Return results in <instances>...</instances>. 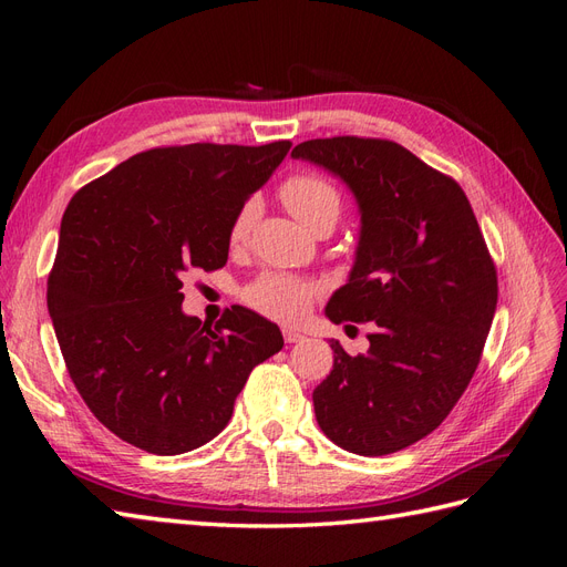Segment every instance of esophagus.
Listing matches in <instances>:
<instances>
[{"label":"esophagus","instance_id":"1","mask_svg":"<svg viewBox=\"0 0 567 567\" xmlns=\"http://www.w3.org/2000/svg\"><path fill=\"white\" fill-rule=\"evenodd\" d=\"M284 340L286 342H302L305 336L300 331H296V329H284Z\"/></svg>","mask_w":567,"mask_h":567}]
</instances>
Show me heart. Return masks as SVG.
Wrapping results in <instances>:
<instances>
[{
    "instance_id": "heart-1",
    "label": "heart",
    "mask_w": 567,
    "mask_h": 567,
    "mask_svg": "<svg viewBox=\"0 0 567 567\" xmlns=\"http://www.w3.org/2000/svg\"><path fill=\"white\" fill-rule=\"evenodd\" d=\"M279 196L286 208L293 213V217L307 229H315L323 219L338 221L340 217L342 200H340L338 188L331 182H326L323 177H317V175L290 177L281 184ZM252 221H255V203L250 200L236 213L231 221L229 241L234 246L246 241ZM317 293H319V286L312 281L290 277V274L267 271L246 286L244 298L252 310H257L260 315L284 323H293L307 315Z\"/></svg>"
}]
</instances>
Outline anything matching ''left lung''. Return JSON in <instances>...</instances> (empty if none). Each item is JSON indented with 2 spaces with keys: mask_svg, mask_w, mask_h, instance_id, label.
Here are the masks:
<instances>
[{
  "mask_svg": "<svg viewBox=\"0 0 567 567\" xmlns=\"http://www.w3.org/2000/svg\"><path fill=\"white\" fill-rule=\"evenodd\" d=\"M342 179L359 208L333 323L373 321L367 354L331 340L333 369L312 392L338 447L383 456L423 440L468 388L496 310V269L463 188L388 140L333 136L290 153Z\"/></svg>",
  "mask_w": 567,
  "mask_h": 567,
  "instance_id": "8db88e82",
  "label": "left lung"
}]
</instances>
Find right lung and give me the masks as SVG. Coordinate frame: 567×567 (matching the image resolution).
Segmentation results:
<instances>
[{
	"label": "right lung",
	"instance_id": "add662e5",
	"mask_svg": "<svg viewBox=\"0 0 567 567\" xmlns=\"http://www.w3.org/2000/svg\"><path fill=\"white\" fill-rule=\"evenodd\" d=\"M288 148H151L68 203L47 307L84 404L120 440L158 456L210 442L284 348L279 326L241 305L215 326L184 315L182 277L227 265L236 213Z\"/></svg>",
	"mask_w": 567,
	"mask_h": 567
}]
</instances>
